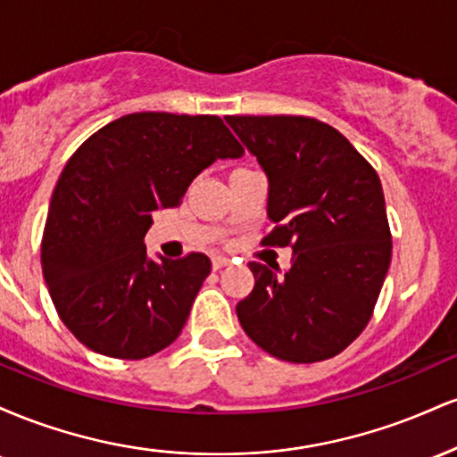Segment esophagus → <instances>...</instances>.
Instances as JSON below:
<instances>
[{
  "label": "esophagus",
  "mask_w": 457,
  "mask_h": 457,
  "mask_svg": "<svg viewBox=\"0 0 457 457\" xmlns=\"http://www.w3.org/2000/svg\"><path fill=\"white\" fill-rule=\"evenodd\" d=\"M225 266H229V258H225V255H214L212 258V269L214 270H221Z\"/></svg>",
  "instance_id": "esophagus-1"
}]
</instances>
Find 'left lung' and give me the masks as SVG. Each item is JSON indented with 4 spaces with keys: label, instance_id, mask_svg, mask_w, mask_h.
I'll use <instances>...</instances> for the list:
<instances>
[{
    "label": "left lung",
    "instance_id": "1",
    "mask_svg": "<svg viewBox=\"0 0 457 457\" xmlns=\"http://www.w3.org/2000/svg\"><path fill=\"white\" fill-rule=\"evenodd\" d=\"M269 178L264 245H292L283 275L249 262L255 287L236 305L262 350L316 363L348 348L370 322L391 264L385 195L374 167L339 130L303 115H229Z\"/></svg>",
    "mask_w": 457,
    "mask_h": 457
}]
</instances>
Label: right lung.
<instances>
[{
  "label": "right lung",
  "instance_id": "1",
  "mask_svg": "<svg viewBox=\"0 0 457 457\" xmlns=\"http://www.w3.org/2000/svg\"><path fill=\"white\" fill-rule=\"evenodd\" d=\"M243 152L217 115L129 113L83 141L57 180L43 236L51 301L79 342L137 361L180 335L211 260H152L144 236L206 167Z\"/></svg>",
  "mask_w": 457,
  "mask_h": 457
}]
</instances>
